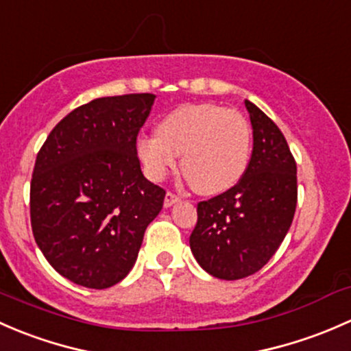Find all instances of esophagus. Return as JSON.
<instances>
[{"label": "esophagus", "instance_id": "1", "mask_svg": "<svg viewBox=\"0 0 351 351\" xmlns=\"http://www.w3.org/2000/svg\"><path fill=\"white\" fill-rule=\"evenodd\" d=\"M177 201H180V197L177 196V194H174V193H167V194H165L164 206H165V208H171V206L176 204Z\"/></svg>", "mask_w": 351, "mask_h": 351}]
</instances>
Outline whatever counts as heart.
I'll list each match as a JSON object with an SVG mask.
<instances>
[{
  "instance_id": "heart-1",
  "label": "heart",
  "mask_w": 351,
  "mask_h": 351,
  "mask_svg": "<svg viewBox=\"0 0 351 351\" xmlns=\"http://www.w3.org/2000/svg\"><path fill=\"white\" fill-rule=\"evenodd\" d=\"M252 133L243 114L213 103H193L169 111L157 133L138 138L147 176L162 180L180 165L193 189L204 196L225 193L241 179L250 160Z\"/></svg>"
}]
</instances>
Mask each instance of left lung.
<instances>
[{
    "label": "left lung",
    "mask_w": 351,
    "mask_h": 351,
    "mask_svg": "<svg viewBox=\"0 0 351 351\" xmlns=\"http://www.w3.org/2000/svg\"><path fill=\"white\" fill-rule=\"evenodd\" d=\"M254 149L233 187L197 202L189 245L213 277L237 280L258 272L291 228L298 204V167L282 132L260 108L245 101Z\"/></svg>",
    "instance_id": "1"
}]
</instances>
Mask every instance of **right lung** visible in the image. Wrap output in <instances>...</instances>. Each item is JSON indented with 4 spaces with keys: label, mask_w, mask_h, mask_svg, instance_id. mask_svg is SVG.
Returning <instances> with one entry per match:
<instances>
[{
    "label": "right lung",
    "mask_w": 351,
    "mask_h": 351,
    "mask_svg": "<svg viewBox=\"0 0 351 351\" xmlns=\"http://www.w3.org/2000/svg\"><path fill=\"white\" fill-rule=\"evenodd\" d=\"M150 93L97 97L62 118L37 154L30 184L35 241L62 277L108 289L128 276L165 191L147 180L136 136Z\"/></svg>",
    "instance_id": "right-lung-1"
}]
</instances>
